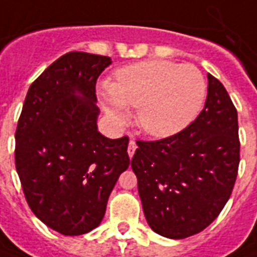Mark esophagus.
<instances>
[{"mask_svg":"<svg viewBox=\"0 0 257 257\" xmlns=\"http://www.w3.org/2000/svg\"><path fill=\"white\" fill-rule=\"evenodd\" d=\"M135 150H136V142H135L134 139H131L128 145V154L131 159H132V156L135 154Z\"/></svg>","mask_w":257,"mask_h":257,"instance_id":"1","label":"esophagus"}]
</instances>
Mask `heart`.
<instances>
[{
  "mask_svg": "<svg viewBox=\"0 0 257 257\" xmlns=\"http://www.w3.org/2000/svg\"><path fill=\"white\" fill-rule=\"evenodd\" d=\"M206 82L196 66L154 60L123 66L115 82L104 85L101 101L111 123L128 121V107L138 108V123L147 135L168 138L199 115Z\"/></svg>",
  "mask_w": 257,
  "mask_h": 257,
  "instance_id": "obj_1",
  "label": "heart"
}]
</instances>
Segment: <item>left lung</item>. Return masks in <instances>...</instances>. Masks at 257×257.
Masks as SVG:
<instances>
[{
  "label": "left lung",
  "instance_id": "8db88e82",
  "mask_svg": "<svg viewBox=\"0 0 257 257\" xmlns=\"http://www.w3.org/2000/svg\"><path fill=\"white\" fill-rule=\"evenodd\" d=\"M207 98L193 122L170 138L138 141L131 167L150 228L170 239L203 231L228 202L239 166L238 114L207 75Z\"/></svg>",
  "mask_w": 257,
  "mask_h": 257
}]
</instances>
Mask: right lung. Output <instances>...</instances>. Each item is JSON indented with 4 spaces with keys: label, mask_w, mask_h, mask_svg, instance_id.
I'll return each instance as SVG.
<instances>
[{
    "label": "right lung",
    "mask_w": 257,
    "mask_h": 257,
    "mask_svg": "<svg viewBox=\"0 0 257 257\" xmlns=\"http://www.w3.org/2000/svg\"><path fill=\"white\" fill-rule=\"evenodd\" d=\"M110 57L73 51L29 87L15 134V164L29 207L62 235L100 225L129 139L98 132L96 82Z\"/></svg>",
    "instance_id": "add662e5"
}]
</instances>
